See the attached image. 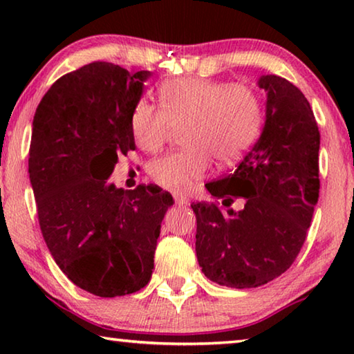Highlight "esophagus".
<instances>
[{
	"label": "esophagus",
	"instance_id": "obj_1",
	"mask_svg": "<svg viewBox=\"0 0 354 354\" xmlns=\"http://www.w3.org/2000/svg\"><path fill=\"white\" fill-rule=\"evenodd\" d=\"M173 200H175L176 205H187L189 198L185 194H179V192H173Z\"/></svg>",
	"mask_w": 354,
	"mask_h": 354
}]
</instances>
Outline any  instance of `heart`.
I'll use <instances>...</instances> for the list:
<instances>
[{
  "label": "heart",
  "mask_w": 354,
  "mask_h": 354,
  "mask_svg": "<svg viewBox=\"0 0 354 354\" xmlns=\"http://www.w3.org/2000/svg\"><path fill=\"white\" fill-rule=\"evenodd\" d=\"M160 106L139 98L131 111V131L143 151L156 153L175 129H183L185 149L148 164V176L159 187L183 192L209 170L234 165L253 145L262 124V100L247 84L183 76L159 87Z\"/></svg>",
  "instance_id": "heart-1"
}]
</instances>
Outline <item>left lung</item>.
I'll list each match as a JSON object with an SVG mask.
<instances>
[{
	"instance_id": "left-lung-1",
	"label": "left lung",
	"mask_w": 354,
	"mask_h": 354,
	"mask_svg": "<svg viewBox=\"0 0 354 354\" xmlns=\"http://www.w3.org/2000/svg\"><path fill=\"white\" fill-rule=\"evenodd\" d=\"M267 92L262 134L234 173L206 184L217 201L192 203L201 272L220 286L250 289L290 268L319 200L320 131L313 107L284 77L259 80ZM243 198V207L229 206Z\"/></svg>"
}]
</instances>
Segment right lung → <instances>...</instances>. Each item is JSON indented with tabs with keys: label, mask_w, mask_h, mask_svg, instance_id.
Here are the masks:
<instances>
[{
	"label": "right lung",
	"mask_w": 354,
	"mask_h": 354,
	"mask_svg": "<svg viewBox=\"0 0 354 354\" xmlns=\"http://www.w3.org/2000/svg\"><path fill=\"white\" fill-rule=\"evenodd\" d=\"M147 70L92 62L64 75L35 111L29 147L41 236L71 283L97 297H122L151 278L169 192L107 183L120 154L134 149L131 111Z\"/></svg>",
	"instance_id": "add662e5"
}]
</instances>
